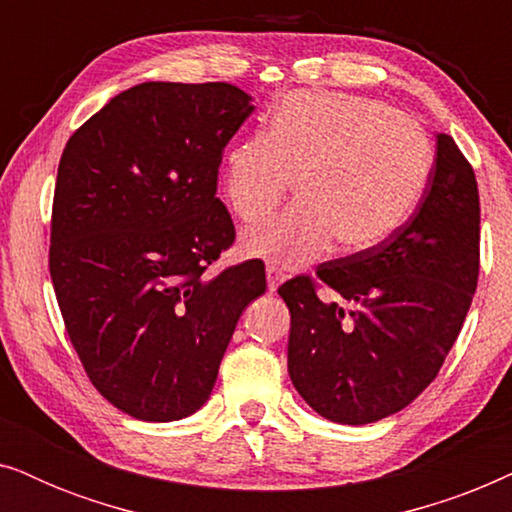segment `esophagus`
I'll use <instances>...</instances> for the list:
<instances>
[{"instance_id":"1","label":"esophagus","mask_w":512,"mask_h":512,"mask_svg":"<svg viewBox=\"0 0 512 512\" xmlns=\"http://www.w3.org/2000/svg\"><path fill=\"white\" fill-rule=\"evenodd\" d=\"M265 272H268V291H277V286L284 282V272L275 263L265 265Z\"/></svg>"}]
</instances>
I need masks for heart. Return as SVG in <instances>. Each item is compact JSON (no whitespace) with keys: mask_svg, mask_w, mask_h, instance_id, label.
I'll list each match as a JSON object with an SVG mask.
<instances>
[{"mask_svg":"<svg viewBox=\"0 0 512 512\" xmlns=\"http://www.w3.org/2000/svg\"><path fill=\"white\" fill-rule=\"evenodd\" d=\"M431 163L429 135L389 104L296 90L265 132L228 146L221 188L237 219L251 223L296 177V205L244 230L242 251L298 268L338 240L345 251H366L396 233L422 198Z\"/></svg>","mask_w":512,"mask_h":512,"instance_id":"b5f03b06","label":"heart"}]
</instances>
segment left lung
I'll use <instances>...</instances> for the list:
<instances>
[{"label":"left lung","instance_id":"8db88e82","mask_svg":"<svg viewBox=\"0 0 512 512\" xmlns=\"http://www.w3.org/2000/svg\"><path fill=\"white\" fill-rule=\"evenodd\" d=\"M480 270V198L450 135L415 214L373 249L279 286L291 312L289 375L305 403L338 424H370L436 380L464 326ZM317 285L334 298L321 301Z\"/></svg>","mask_w":512,"mask_h":512}]
</instances>
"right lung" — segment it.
Returning <instances> with one entry per match:
<instances>
[{
	"label": "right lung",
	"instance_id": "right-lung-1",
	"mask_svg": "<svg viewBox=\"0 0 512 512\" xmlns=\"http://www.w3.org/2000/svg\"><path fill=\"white\" fill-rule=\"evenodd\" d=\"M251 111L230 83H139L62 151L48 256L55 296L90 382L142 422L205 405L237 319L265 293L258 261L205 277L235 240L216 181Z\"/></svg>",
	"mask_w": 512,
	"mask_h": 512
}]
</instances>
